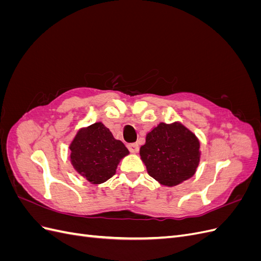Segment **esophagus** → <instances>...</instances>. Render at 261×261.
<instances>
[{"instance_id":"1","label":"esophagus","mask_w":261,"mask_h":261,"mask_svg":"<svg viewBox=\"0 0 261 261\" xmlns=\"http://www.w3.org/2000/svg\"><path fill=\"white\" fill-rule=\"evenodd\" d=\"M128 149L129 151L133 153H137L139 151V146L137 143H133V144H128Z\"/></svg>"}]
</instances>
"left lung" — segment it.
<instances>
[{
    "mask_svg": "<svg viewBox=\"0 0 261 261\" xmlns=\"http://www.w3.org/2000/svg\"><path fill=\"white\" fill-rule=\"evenodd\" d=\"M199 140L180 123H160L147 134L140 158L149 175L165 186L192 177L200 160Z\"/></svg>",
    "mask_w": 261,
    "mask_h": 261,
    "instance_id": "obj_1",
    "label": "left lung"
}]
</instances>
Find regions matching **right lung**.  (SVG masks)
<instances>
[{"instance_id":"add662e5","label":"right lung","mask_w":261,"mask_h":261,"mask_svg":"<svg viewBox=\"0 0 261 261\" xmlns=\"http://www.w3.org/2000/svg\"><path fill=\"white\" fill-rule=\"evenodd\" d=\"M69 149L74 169L92 184L111 178L118 162L129 153L122 141L115 139L101 122L78 130Z\"/></svg>"}]
</instances>
